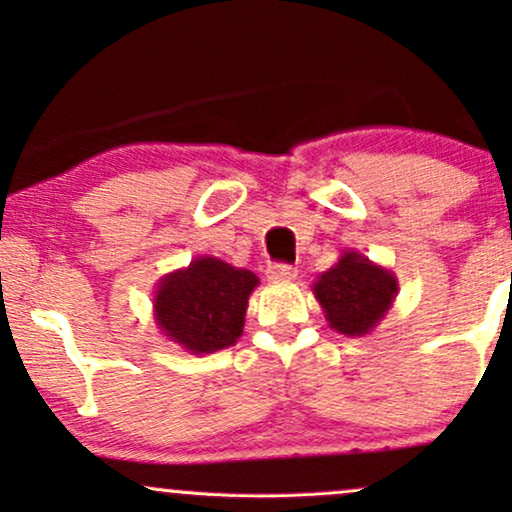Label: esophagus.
Segmentation results:
<instances>
[{
	"label": "esophagus",
	"instance_id": "34e87169",
	"mask_svg": "<svg viewBox=\"0 0 512 512\" xmlns=\"http://www.w3.org/2000/svg\"><path fill=\"white\" fill-rule=\"evenodd\" d=\"M296 276V267L286 262H272L267 267V279L269 281H291Z\"/></svg>",
	"mask_w": 512,
	"mask_h": 512
}]
</instances>
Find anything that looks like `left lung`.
<instances>
[{
	"mask_svg": "<svg viewBox=\"0 0 512 512\" xmlns=\"http://www.w3.org/2000/svg\"><path fill=\"white\" fill-rule=\"evenodd\" d=\"M313 291L332 330L361 337L387 313L397 293V281L356 252H346L317 279Z\"/></svg>",
	"mask_w": 512,
	"mask_h": 512,
	"instance_id": "8db88e82",
	"label": "left lung"
}]
</instances>
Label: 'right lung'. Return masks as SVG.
<instances>
[{
  "label": "right lung",
  "mask_w": 512,
  "mask_h": 512,
  "mask_svg": "<svg viewBox=\"0 0 512 512\" xmlns=\"http://www.w3.org/2000/svg\"><path fill=\"white\" fill-rule=\"evenodd\" d=\"M257 276L248 269L202 257L185 272L170 274L158 286L154 308L166 337L192 354H214L243 334L245 308Z\"/></svg>",
  "instance_id": "1"
}]
</instances>
